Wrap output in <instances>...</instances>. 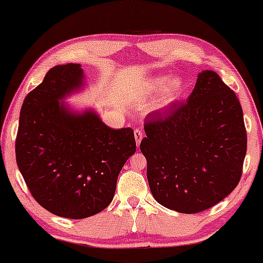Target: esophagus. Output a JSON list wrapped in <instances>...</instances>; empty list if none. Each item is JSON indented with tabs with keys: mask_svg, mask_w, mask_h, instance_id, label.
Returning <instances> with one entry per match:
<instances>
[{
	"mask_svg": "<svg viewBox=\"0 0 263 263\" xmlns=\"http://www.w3.org/2000/svg\"><path fill=\"white\" fill-rule=\"evenodd\" d=\"M135 138H136V143H137V146H139L140 142H142L143 139V132L140 130H135Z\"/></svg>",
	"mask_w": 263,
	"mask_h": 263,
	"instance_id": "obj_1",
	"label": "esophagus"
}]
</instances>
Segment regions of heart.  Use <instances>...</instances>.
Here are the masks:
<instances>
[{
  "label": "heart",
  "mask_w": 263,
  "mask_h": 263,
  "mask_svg": "<svg viewBox=\"0 0 263 263\" xmlns=\"http://www.w3.org/2000/svg\"><path fill=\"white\" fill-rule=\"evenodd\" d=\"M163 94H162L160 101H158V107H165L169 103L179 98L183 91V83L179 77H173L170 80V77L167 75L157 76L151 79L142 89V95H150L156 91L163 89Z\"/></svg>",
  "instance_id": "heart-1"
}]
</instances>
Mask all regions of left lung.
<instances>
[{
    "mask_svg": "<svg viewBox=\"0 0 263 263\" xmlns=\"http://www.w3.org/2000/svg\"><path fill=\"white\" fill-rule=\"evenodd\" d=\"M140 151L158 204L199 213L227 198L241 180L247 154L243 112L235 91L205 70L186 102L149 114Z\"/></svg>",
    "mask_w": 263,
    "mask_h": 263,
    "instance_id": "1",
    "label": "left lung"
}]
</instances>
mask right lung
<instances>
[{
    "label": "right lung",
    "instance_id": "add662e5",
    "mask_svg": "<svg viewBox=\"0 0 263 263\" xmlns=\"http://www.w3.org/2000/svg\"><path fill=\"white\" fill-rule=\"evenodd\" d=\"M80 64L57 65L22 103L16 163L32 197L59 217L82 219L113 200L117 180L136 153L130 127L113 130L93 110L70 112L59 100L82 86Z\"/></svg>",
    "mask_w": 263,
    "mask_h": 263
}]
</instances>
